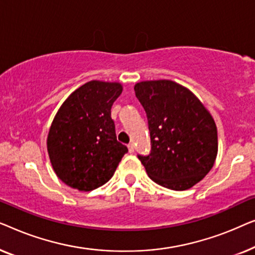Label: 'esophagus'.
Wrapping results in <instances>:
<instances>
[{
	"mask_svg": "<svg viewBox=\"0 0 255 255\" xmlns=\"http://www.w3.org/2000/svg\"><path fill=\"white\" fill-rule=\"evenodd\" d=\"M128 152H130V153H133V152H134V146H133V144H128Z\"/></svg>",
	"mask_w": 255,
	"mask_h": 255,
	"instance_id": "1",
	"label": "esophagus"
}]
</instances>
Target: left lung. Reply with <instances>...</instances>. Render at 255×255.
Listing matches in <instances>:
<instances>
[{
    "label": "left lung",
    "mask_w": 255,
    "mask_h": 255,
    "mask_svg": "<svg viewBox=\"0 0 255 255\" xmlns=\"http://www.w3.org/2000/svg\"><path fill=\"white\" fill-rule=\"evenodd\" d=\"M134 93L151 137V152L138 159L155 183L189 189L210 172L217 156L214 118L189 89L170 80L139 82Z\"/></svg>",
    "instance_id": "1"
}]
</instances>
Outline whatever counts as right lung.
Listing matches in <instances>:
<instances>
[{
	"label": "right lung",
	"instance_id": "right-lung-1",
	"mask_svg": "<svg viewBox=\"0 0 255 255\" xmlns=\"http://www.w3.org/2000/svg\"><path fill=\"white\" fill-rule=\"evenodd\" d=\"M116 82L89 81L73 92L52 122L47 151L55 174L74 189L90 191L113 177L128 147L117 140L111 107Z\"/></svg>",
	"mask_w": 255,
	"mask_h": 255
}]
</instances>
